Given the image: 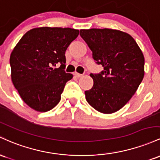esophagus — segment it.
I'll return each instance as SVG.
<instances>
[{"mask_svg": "<svg viewBox=\"0 0 160 160\" xmlns=\"http://www.w3.org/2000/svg\"><path fill=\"white\" fill-rule=\"evenodd\" d=\"M74 75L77 77V78H80V77H82V75H83L82 74H80V73H78V72H75Z\"/></svg>", "mask_w": 160, "mask_h": 160, "instance_id": "34e87169", "label": "esophagus"}]
</instances>
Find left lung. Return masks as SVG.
<instances>
[{"label":"left lung","mask_w":160,"mask_h":160,"mask_svg":"<svg viewBox=\"0 0 160 160\" xmlns=\"http://www.w3.org/2000/svg\"><path fill=\"white\" fill-rule=\"evenodd\" d=\"M80 35L104 69L90 74L91 89L85 92L93 108L104 114L117 112L136 92L144 76V57L133 37L111 28L81 29Z\"/></svg>","instance_id":"left-lung-1"}]
</instances>
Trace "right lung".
Masks as SVG:
<instances>
[{
  "label": "right lung",
  "mask_w": 160,
  "mask_h": 160,
  "mask_svg": "<svg viewBox=\"0 0 160 160\" xmlns=\"http://www.w3.org/2000/svg\"><path fill=\"white\" fill-rule=\"evenodd\" d=\"M79 30L39 27L21 38L10 57L11 80L27 105L41 112L59 103L66 83L73 75L64 71L65 53ZM57 63L61 66L54 68Z\"/></svg>",
  "instance_id": "right-lung-1"
}]
</instances>
